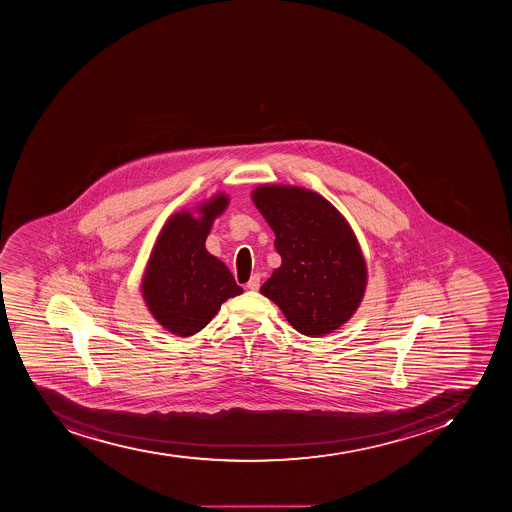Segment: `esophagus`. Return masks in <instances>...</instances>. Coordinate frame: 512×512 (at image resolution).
Wrapping results in <instances>:
<instances>
[{
    "mask_svg": "<svg viewBox=\"0 0 512 512\" xmlns=\"http://www.w3.org/2000/svg\"><path fill=\"white\" fill-rule=\"evenodd\" d=\"M247 288L252 291H257L258 288H260V275H258V273L250 276L249 283H247Z\"/></svg>",
    "mask_w": 512,
    "mask_h": 512,
    "instance_id": "obj_1",
    "label": "esophagus"
}]
</instances>
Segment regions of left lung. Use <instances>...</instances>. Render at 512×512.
<instances>
[{"mask_svg":"<svg viewBox=\"0 0 512 512\" xmlns=\"http://www.w3.org/2000/svg\"><path fill=\"white\" fill-rule=\"evenodd\" d=\"M252 199L275 232L281 257L260 293L301 334L339 329L367 288V263L349 222L326 198L299 186H258Z\"/></svg>","mask_w":512,"mask_h":512,"instance_id":"left-lung-1","label":"left lung"}]
</instances>
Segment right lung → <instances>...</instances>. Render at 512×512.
I'll list each match as a JSON object with an SVG mask.
<instances>
[{
  "label": "right lung",
  "mask_w": 512,
  "mask_h": 512,
  "mask_svg": "<svg viewBox=\"0 0 512 512\" xmlns=\"http://www.w3.org/2000/svg\"><path fill=\"white\" fill-rule=\"evenodd\" d=\"M229 198L222 193L190 211L173 214L157 237L142 278V296L155 321L168 332L190 337L208 326L221 304L242 293L229 268L204 242Z\"/></svg>",
  "instance_id": "add662e5"
}]
</instances>
